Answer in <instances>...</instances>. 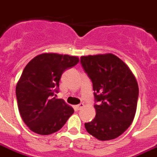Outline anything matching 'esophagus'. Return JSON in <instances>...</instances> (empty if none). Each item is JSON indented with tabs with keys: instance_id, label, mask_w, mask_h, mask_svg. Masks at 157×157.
<instances>
[{
	"instance_id": "1",
	"label": "esophagus",
	"mask_w": 157,
	"mask_h": 157,
	"mask_svg": "<svg viewBox=\"0 0 157 157\" xmlns=\"http://www.w3.org/2000/svg\"><path fill=\"white\" fill-rule=\"evenodd\" d=\"M83 107H84L83 104H80V105H76V106H75V109H76V110H80V109H81Z\"/></svg>"
}]
</instances>
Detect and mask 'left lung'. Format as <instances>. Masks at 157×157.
I'll return each mask as SVG.
<instances>
[{
  "label": "left lung",
  "mask_w": 157,
  "mask_h": 157,
  "mask_svg": "<svg viewBox=\"0 0 157 157\" xmlns=\"http://www.w3.org/2000/svg\"><path fill=\"white\" fill-rule=\"evenodd\" d=\"M81 64L93 84L95 118L86 123L90 134L100 141L114 139L134 118L138 85L128 67L111 53L82 56Z\"/></svg>",
  "instance_id": "1"
}]
</instances>
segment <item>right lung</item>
Returning a JSON list of instances; mask_svg holds the SVG:
<instances>
[{
    "label": "right lung",
    "mask_w": 157,
    "mask_h": 157,
    "mask_svg": "<svg viewBox=\"0 0 157 157\" xmlns=\"http://www.w3.org/2000/svg\"><path fill=\"white\" fill-rule=\"evenodd\" d=\"M78 62L75 56L43 53L26 65L15 91L21 118L31 131L40 135L53 133L74 113L64 100L54 96L59 92L63 72Z\"/></svg>",
    "instance_id": "right-lung-1"
}]
</instances>
